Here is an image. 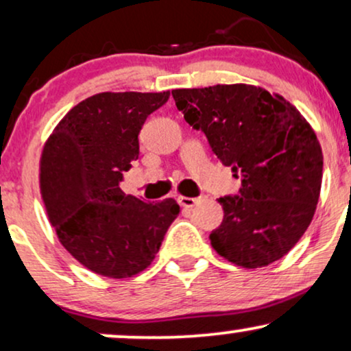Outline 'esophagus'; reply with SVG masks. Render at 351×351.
I'll list each match as a JSON object with an SVG mask.
<instances>
[{"label": "esophagus", "mask_w": 351, "mask_h": 351, "mask_svg": "<svg viewBox=\"0 0 351 351\" xmlns=\"http://www.w3.org/2000/svg\"><path fill=\"white\" fill-rule=\"evenodd\" d=\"M180 203V206H184V208H193L195 206V203L198 202V198H192V197H179L177 198Z\"/></svg>", "instance_id": "esophagus-1"}]
</instances>
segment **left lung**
I'll list each match as a JSON object with an SVG mask.
<instances>
[{"mask_svg":"<svg viewBox=\"0 0 351 351\" xmlns=\"http://www.w3.org/2000/svg\"><path fill=\"white\" fill-rule=\"evenodd\" d=\"M177 109L241 177L239 195L218 198L213 249L242 268L285 257L313 221L322 185V148L308 120L280 94L252 84L172 90Z\"/></svg>","mask_w":351,"mask_h":351,"instance_id":"left-lung-1","label":"left lung"}]
</instances>
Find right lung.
<instances>
[{
	"label": "right lung",
	"instance_id": "right-lung-1",
	"mask_svg": "<svg viewBox=\"0 0 351 351\" xmlns=\"http://www.w3.org/2000/svg\"><path fill=\"white\" fill-rule=\"evenodd\" d=\"M171 93H99L68 112L40 156V195L58 241L81 265L130 278L154 261L179 215L174 198L125 195L123 172L140 154L138 135Z\"/></svg>",
	"mask_w": 351,
	"mask_h": 351
}]
</instances>
